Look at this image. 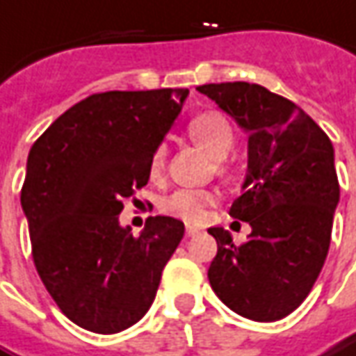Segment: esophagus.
<instances>
[{
  "mask_svg": "<svg viewBox=\"0 0 356 356\" xmlns=\"http://www.w3.org/2000/svg\"><path fill=\"white\" fill-rule=\"evenodd\" d=\"M200 232H202V228H198L195 224H187V236H197Z\"/></svg>",
  "mask_w": 356,
  "mask_h": 356,
  "instance_id": "1",
  "label": "esophagus"
}]
</instances>
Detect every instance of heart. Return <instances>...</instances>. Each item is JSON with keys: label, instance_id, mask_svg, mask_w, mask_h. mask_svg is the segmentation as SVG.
I'll list each match as a JSON object with an SVG mask.
<instances>
[{"label": "heart", "instance_id": "obj_1", "mask_svg": "<svg viewBox=\"0 0 356 356\" xmlns=\"http://www.w3.org/2000/svg\"><path fill=\"white\" fill-rule=\"evenodd\" d=\"M188 134L198 146L204 147L212 158L222 159L234 146V130L226 117L220 113H202L188 122ZM165 168V149L158 147L152 156L149 171L159 175ZM216 195L204 188H179L165 198V210L188 222H198L207 216L209 207L214 204Z\"/></svg>", "mask_w": 356, "mask_h": 356}]
</instances>
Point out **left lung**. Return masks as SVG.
<instances>
[{
    "label": "left lung",
    "mask_w": 356,
    "mask_h": 356,
    "mask_svg": "<svg viewBox=\"0 0 356 356\" xmlns=\"http://www.w3.org/2000/svg\"><path fill=\"white\" fill-rule=\"evenodd\" d=\"M248 134L243 195L229 216L251 234L210 228L218 253L210 263L212 290L229 310L253 321H277L310 294L330 251L339 181L331 140L304 111L257 83L197 87Z\"/></svg>",
    "instance_id": "obj_1"
}]
</instances>
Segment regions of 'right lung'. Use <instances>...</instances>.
<instances>
[{
    "label": "right lung",
    "mask_w": 356,
    "mask_h": 356,
    "mask_svg": "<svg viewBox=\"0 0 356 356\" xmlns=\"http://www.w3.org/2000/svg\"><path fill=\"white\" fill-rule=\"evenodd\" d=\"M187 95L97 93L60 115L29 152L21 207L35 267L62 314L83 330L108 335L142 320L183 239L177 218L152 216L132 236L118 214L147 183L152 156Z\"/></svg>",
    "instance_id": "right-lung-1"
}]
</instances>
